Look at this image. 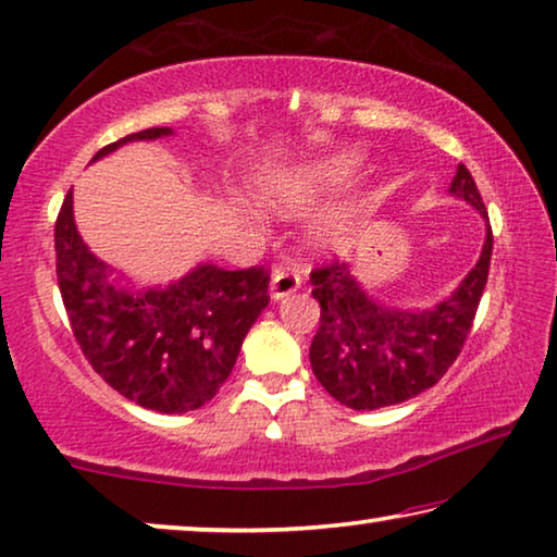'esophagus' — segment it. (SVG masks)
Returning <instances> with one entry per match:
<instances>
[{"mask_svg":"<svg viewBox=\"0 0 557 557\" xmlns=\"http://www.w3.org/2000/svg\"><path fill=\"white\" fill-rule=\"evenodd\" d=\"M301 288V276L294 269H273L271 273V298L273 301H281L294 294V290Z\"/></svg>","mask_w":557,"mask_h":557,"instance_id":"esophagus-1","label":"esophagus"}]
</instances>
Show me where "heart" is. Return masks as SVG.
<instances>
[{
  "instance_id": "1",
  "label": "heart",
  "mask_w": 557,
  "mask_h": 557,
  "mask_svg": "<svg viewBox=\"0 0 557 557\" xmlns=\"http://www.w3.org/2000/svg\"><path fill=\"white\" fill-rule=\"evenodd\" d=\"M363 157L358 151H338L326 159L311 161L294 169H284L273 174L263 184V203L281 216H298L319 207L323 199H329L354 182L361 171ZM346 216L333 219V228L341 226Z\"/></svg>"
}]
</instances>
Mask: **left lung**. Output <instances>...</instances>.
<instances>
[{
	"instance_id": "8db88e82",
	"label": "left lung",
	"mask_w": 557,
	"mask_h": 557,
	"mask_svg": "<svg viewBox=\"0 0 557 557\" xmlns=\"http://www.w3.org/2000/svg\"><path fill=\"white\" fill-rule=\"evenodd\" d=\"M453 196L485 219L481 259L448 298L431 308L379 304L358 284L348 263H329L311 273L321 326L311 341L313 375L338 404L375 410L404 404L443 379L463 348L481 304L493 253V231L470 171L458 164Z\"/></svg>"
}]
</instances>
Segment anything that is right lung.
Here are the masks:
<instances>
[{"label":"right lung","instance_id":"obj_1","mask_svg":"<svg viewBox=\"0 0 557 557\" xmlns=\"http://www.w3.org/2000/svg\"><path fill=\"white\" fill-rule=\"evenodd\" d=\"M169 126L124 136L94 153L97 161L129 141L171 136ZM57 281L76 344L111 388L159 413H186L224 386L246 333L269 306V271H226L199 263L166 286L134 288L111 276L74 224L66 194L54 226Z\"/></svg>","mask_w":557,"mask_h":557}]
</instances>
